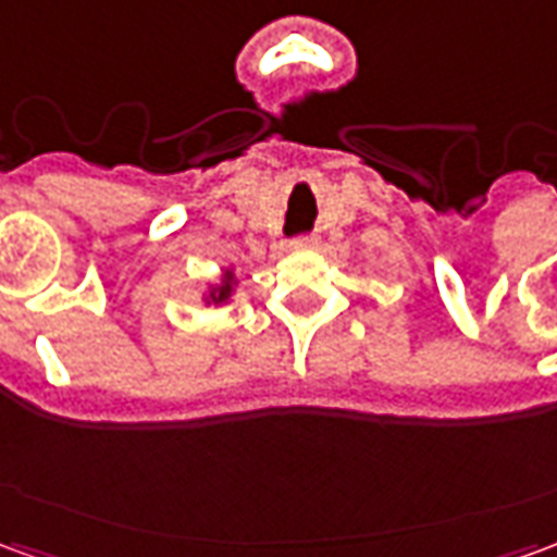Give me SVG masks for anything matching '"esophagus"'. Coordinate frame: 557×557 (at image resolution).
<instances>
[{
  "mask_svg": "<svg viewBox=\"0 0 557 557\" xmlns=\"http://www.w3.org/2000/svg\"><path fill=\"white\" fill-rule=\"evenodd\" d=\"M292 247H295V250H310V247H315V235H301V238L292 242Z\"/></svg>",
  "mask_w": 557,
  "mask_h": 557,
  "instance_id": "obj_1",
  "label": "esophagus"
}]
</instances>
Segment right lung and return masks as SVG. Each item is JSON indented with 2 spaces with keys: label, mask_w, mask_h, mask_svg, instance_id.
<instances>
[{
  "label": "right lung",
  "mask_w": 557,
  "mask_h": 557,
  "mask_svg": "<svg viewBox=\"0 0 557 557\" xmlns=\"http://www.w3.org/2000/svg\"><path fill=\"white\" fill-rule=\"evenodd\" d=\"M232 289H235V274H232V268H226V274H223V280H220L218 286H211V292H208V304H226L230 301Z\"/></svg>",
  "instance_id": "1"
}]
</instances>
